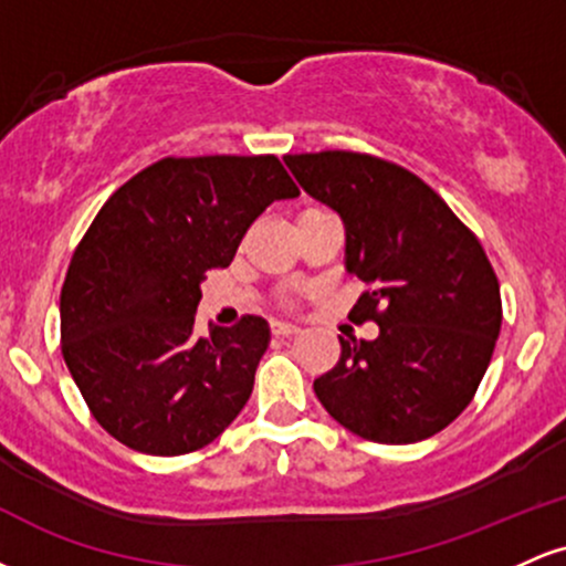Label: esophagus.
<instances>
[{
  "label": "esophagus",
  "instance_id": "34e87169",
  "mask_svg": "<svg viewBox=\"0 0 566 566\" xmlns=\"http://www.w3.org/2000/svg\"><path fill=\"white\" fill-rule=\"evenodd\" d=\"M271 333L276 337H295L301 335V327L297 324H290V322H271Z\"/></svg>",
  "mask_w": 566,
  "mask_h": 566
}]
</instances>
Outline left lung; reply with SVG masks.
I'll return each mask as SVG.
<instances>
[{
    "label": "left lung",
    "mask_w": 566,
    "mask_h": 566,
    "mask_svg": "<svg viewBox=\"0 0 566 566\" xmlns=\"http://www.w3.org/2000/svg\"><path fill=\"white\" fill-rule=\"evenodd\" d=\"M308 197L346 229V271L367 284L350 319L375 340L340 337V359L314 380L322 407L356 437L415 444L471 405L503 322L482 244L418 175L378 157H284Z\"/></svg>",
    "instance_id": "1"
}]
</instances>
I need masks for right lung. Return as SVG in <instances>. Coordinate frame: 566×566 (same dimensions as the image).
Segmentation results:
<instances>
[{
    "instance_id": "right-lung-1",
    "label": "right lung",
    "mask_w": 566,
    "mask_h": 566,
    "mask_svg": "<svg viewBox=\"0 0 566 566\" xmlns=\"http://www.w3.org/2000/svg\"><path fill=\"white\" fill-rule=\"evenodd\" d=\"M297 186L276 157L161 159L101 207L61 290V340L95 420L129 450H201L233 423L271 340L244 316L193 333L199 284Z\"/></svg>"
}]
</instances>
